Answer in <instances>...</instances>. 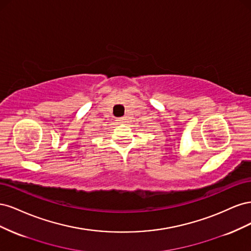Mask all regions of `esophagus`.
Wrapping results in <instances>:
<instances>
[{"label":"esophagus","mask_w":251,"mask_h":251,"mask_svg":"<svg viewBox=\"0 0 251 251\" xmlns=\"http://www.w3.org/2000/svg\"><path fill=\"white\" fill-rule=\"evenodd\" d=\"M126 120V117H119V118H117L116 121H118V124H125Z\"/></svg>","instance_id":"1"}]
</instances>
